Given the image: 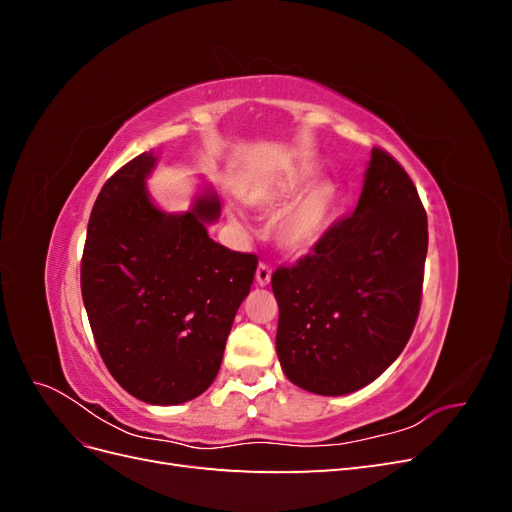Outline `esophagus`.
I'll return each instance as SVG.
<instances>
[{"label": "esophagus", "mask_w": 512, "mask_h": 512, "mask_svg": "<svg viewBox=\"0 0 512 512\" xmlns=\"http://www.w3.org/2000/svg\"><path fill=\"white\" fill-rule=\"evenodd\" d=\"M271 282V269L265 262H260L258 269H256V284L258 286H267Z\"/></svg>", "instance_id": "esophagus-1"}]
</instances>
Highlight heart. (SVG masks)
<instances>
[{
    "instance_id": "1",
    "label": "heart",
    "mask_w": 512,
    "mask_h": 512,
    "mask_svg": "<svg viewBox=\"0 0 512 512\" xmlns=\"http://www.w3.org/2000/svg\"><path fill=\"white\" fill-rule=\"evenodd\" d=\"M307 183L305 170H297L282 181H277L273 188L256 196V205L265 209H275L286 205L290 198L297 196ZM337 205V185L329 179L316 181L299 200L284 211V215L275 224V241L280 250L290 256H303L312 252L314 247L324 239L331 226L333 211ZM228 220L232 226L241 228L243 220L237 211H228Z\"/></svg>"
}]
</instances>
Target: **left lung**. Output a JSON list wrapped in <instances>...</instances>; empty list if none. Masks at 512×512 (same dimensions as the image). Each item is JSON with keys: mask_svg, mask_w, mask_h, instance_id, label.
I'll return each instance as SVG.
<instances>
[{"mask_svg": "<svg viewBox=\"0 0 512 512\" xmlns=\"http://www.w3.org/2000/svg\"><path fill=\"white\" fill-rule=\"evenodd\" d=\"M425 256L427 215L414 183L374 147L354 213L327 230L314 254L271 277L286 378L327 397L374 382L412 335Z\"/></svg>", "mask_w": 512, "mask_h": 512, "instance_id": "obj_1", "label": "left lung"}]
</instances>
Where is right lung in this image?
Instances as JSON below:
<instances>
[{
    "instance_id": "add662e5",
    "label": "right lung",
    "mask_w": 512,
    "mask_h": 512,
    "mask_svg": "<svg viewBox=\"0 0 512 512\" xmlns=\"http://www.w3.org/2000/svg\"><path fill=\"white\" fill-rule=\"evenodd\" d=\"M156 164L145 151L104 183L87 226L81 290L111 376L145 404L177 406L218 376L258 260L209 239L222 211L209 185L183 213L153 203L147 179Z\"/></svg>"
}]
</instances>
